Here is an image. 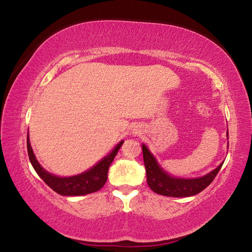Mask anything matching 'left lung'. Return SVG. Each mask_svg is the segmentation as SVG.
Instances as JSON below:
<instances>
[{
    "label": "left lung",
    "mask_w": 252,
    "mask_h": 252,
    "mask_svg": "<svg viewBox=\"0 0 252 252\" xmlns=\"http://www.w3.org/2000/svg\"><path fill=\"white\" fill-rule=\"evenodd\" d=\"M143 152V162L146 165L147 171V182L150 189L158 194L165 195V197H191L201 192L202 190L210 185L216 178L217 174L220 171L223 162L219 164L218 168H216L210 173L206 176L194 178V179H181L174 178L170 176L169 173L163 171L156 158L151 155V152L148 150V148L142 144Z\"/></svg>",
    "instance_id": "1"
}]
</instances>
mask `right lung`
Segmentation results:
<instances>
[{"instance_id":"obj_1","label":"right lung","mask_w":252,"mask_h":252,"mask_svg":"<svg viewBox=\"0 0 252 252\" xmlns=\"http://www.w3.org/2000/svg\"><path fill=\"white\" fill-rule=\"evenodd\" d=\"M125 141H121L118 146L113 149V151L104 157L99 163L91 168L88 171H85L78 176L61 178L57 177L54 174H51L41 167L39 161L36 160L34 156L33 150L30 143L29 135L27 138V146L30 161L33 165L34 170L39 174L40 178L48 185L51 189L61 195H84L89 194L95 191H99L104 186L108 179V170L110 164L114 160V157L117 156L118 151L120 150L121 146Z\"/></svg>"}]
</instances>
